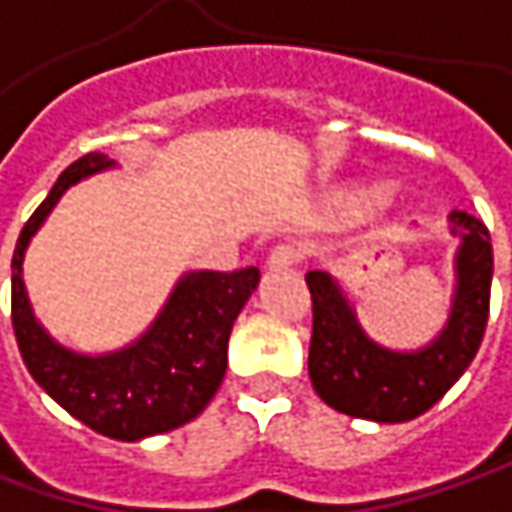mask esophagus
<instances>
[{
    "mask_svg": "<svg viewBox=\"0 0 512 512\" xmlns=\"http://www.w3.org/2000/svg\"><path fill=\"white\" fill-rule=\"evenodd\" d=\"M294 262H296L294 247H273V250L268 253V262H265V268L282 270V268H291Z\"/></svg>",
    "mask_w": 512,
    "mask_h": 512,
    "instance_id": "34e87169",
    "label": "esophagus"
}]
</instances>
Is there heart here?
Returning <instances> with one entry per match:
<instances>
[{
  "mask_svg": "<svg viewBox=\"0 0 512 512\" xmlns=\"http://www.w3.org/2000/svg\"><path fill=\"white\" fill-rule=\"evenodd\" d=\"M380 195H383V187H357V190L345 198V204H366V201H371V198H380ZM386 198H389V201H395L397 192L392 190Z\"/></svg>",
  "mask_w": 512,
  "mask_h": 512,
  "instance_id": "b5f03b06",
  "label": "heart"
}]
</instances>
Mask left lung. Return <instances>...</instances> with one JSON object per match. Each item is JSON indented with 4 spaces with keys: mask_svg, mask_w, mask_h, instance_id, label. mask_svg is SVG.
Listing matches in <instances>:
<instances>
[{
    "mask_svg": "<svg viewBox=\"0 0 512 512\" xmlns=\"http://www.w3.org/2000/svg\"><path fill=\"white\" fill-rule=\"evenodd\" d=\"M449 233L458 239V250L447 322L418 348L377 343L337 276L328 270L305 273L314 302L308 374L331 409L377 423L412 421L447 395L473 363L490 311L493 244L487 227L464 210L449 213Z\"/></svg>",
    "mask_w": 512,
    "mask_h": 512,
    "instance_id": "obj_1",
    "label": "left lung"
}]
</instances>
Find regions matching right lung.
Returning a JSON list of instances; mask_svg holds the SVG:
<instances>
[{
  "mask_svg": "<svg viewBox=\"0 0 512 512\" xmlns=\"http://www.w3.org/2000/svg\"><path fill=\"white\" fill-rule=\"evenodd\" d=\"M106 169H115V161L100 152L74 161L22 227L11 262L13 334L31 377L68 415L106 438L141 441L207 409L224 380L227 340L259 285V268L181 273L141 337L112 351L86 354L57 343L31 308L22 279L25 253L65 192Z\"/></svg>",
  "mask_w": 512,
  "mask_h": 512,
  "instance_id": "1",
  "label": "right lung"
}]
</instances>
